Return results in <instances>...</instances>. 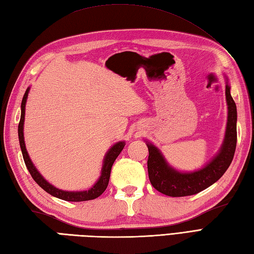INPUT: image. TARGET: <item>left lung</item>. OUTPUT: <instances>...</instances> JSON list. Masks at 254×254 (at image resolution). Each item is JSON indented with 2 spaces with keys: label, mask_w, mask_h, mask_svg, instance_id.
Returning a JSON list of instances; mask_svg holds the SVG:
<instances>
[{
  "label": "left lung",
  "mask_w": 254,
  "mask_h": 254,
  "mask_svg": "<svg viewBox=\"0 0 254 254\" xmlns=\"http://www.w3.org/2000/svg\"><path fill=\"white\" fill-rule=\"evenodd\" d=\"M226 100L228 118L224 143L218 154L202 169L193 172L178 171L169 166L155 145L147 143L148 177L156 190L174 197L193 195L212 186L225 174L233 161L237 145V107L230 95L228 79L226 84Z\"/></svg>",
  "instance_id": "left-lung-1"
}]
</instances>
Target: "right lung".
Wrapping results in <instances>:
<instances>
[{
  "label": "right lung",
  "instance_id": "obj_1",
  "mask_svg": "<svg viewBox=\"0 0 254 254\" xmlns=\"http://www.w3.org/2000/svg\"><path fill=\"white\" fill-rule=\"evenodd\" d=\"M29 93V87L27 88L26 93L23 97V100H21V115H20V121L18 124V139H19V145L21 149V154H23L24 161L26 164L27 169H28L29 174L31 175L32 179H34L38 186L44 189L46 192L51 194L52 196H56L58 198L64 199V201H69V202H82V201H89V199H94L96 197L100 196L102 193L108 187V183H109L110 179V172H111V167L115 163L117 157L122 152L123 147L126 146V143L124 142H118L108 150L105 158H104V164H102L101 168V174L99 179L97 180L95 185L91 187L88 191H77V192H72V191H63L60 189H57L50 185L44 177L40 175V172L36 169V167L32 164V161L29 158V155L27 153V149L25 146V141H24V121H25V107H26V101L27 97H28Z\"/></svg>",
  "mask_w": 254,
  "mask_h": 254
}]
</instances>
